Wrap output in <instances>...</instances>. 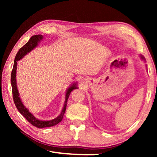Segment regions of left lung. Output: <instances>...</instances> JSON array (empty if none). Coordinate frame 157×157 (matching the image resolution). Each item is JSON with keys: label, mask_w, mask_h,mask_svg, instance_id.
<instances>
[{"label": "left lung", "mask_w": 157, "mask_h": 157, "mask_svg": "<svg viewBox=\"0 0 157 157\" xmlns=\"http://www.w3.org/2000/svg\"><path fill=\"white\" fill-rule=\"evenodd\" d=\"M140 58H141V59H143V60H145V58H144V57H143L142 56V55H140Z\"/></svg>", "instance_id": "1"}]
</instances>
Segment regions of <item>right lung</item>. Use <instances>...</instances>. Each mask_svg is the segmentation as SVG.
<instances>
[{"label":"right lung","instance_id":"right-lung-1","mask_svg":"<svg viewBox=\"0 0 157 157\" xmlns=\"http://www.w3.org/2000/svg\"><path fill=\"white\" fill-rule=\"evenodd\" d=\"M43 39V36L41 34L39 35H34L31 37L27 43H26L24 46L22 48H21L18 50L17 55H16L14 62V66H13V68L11 74V84H12V95H13V100H14V104L17 107L18 111L21 113V115L23 116L26 118L29 123H30L33 126L38 127V128H44V127H49L54 125H56L57 124L60 123L62 121L63 115L66 111V105H67L68 98L70 95L71 93L74 89H76L78 88L77 86V83L73 84L71 86L67 89L66 94V100L64 102V105L62 109V112H61L60 115L57 116L56 118L53 119L51 121H41L39 119L36 118L33 115L29 110L26 108L23 104L21 102V100L19 97V93H18L17 86V82H16V74H17V61L20 60L21 59L27 55L28 52H30L32 50H33L34 48L36 47L38 43L41 39Z\"/></svg>","mask_w":157,"mask_h":157}]
</instances>
